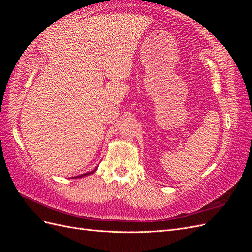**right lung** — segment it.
<instances>
[{"label":"right lung","mask_w":252,"mask_h":252,"mask_svg":"<svg viewBox=\"0 0 252 252\" xmlns=\"http://www.w3.org/2000/svg\"><path fill=\"white\" fill-rule=\"evenodd\" d=\"M95 170H96V168H95L94 170H93V171H90V172H86V173H83V174H80V175H78V177H73V178H77V179H78V178H83V177H85V175H89V174H91V173H94ZM73 178H72V179H73Z\"/></svg>","instance_id":"add662e5"}]
</instances>
